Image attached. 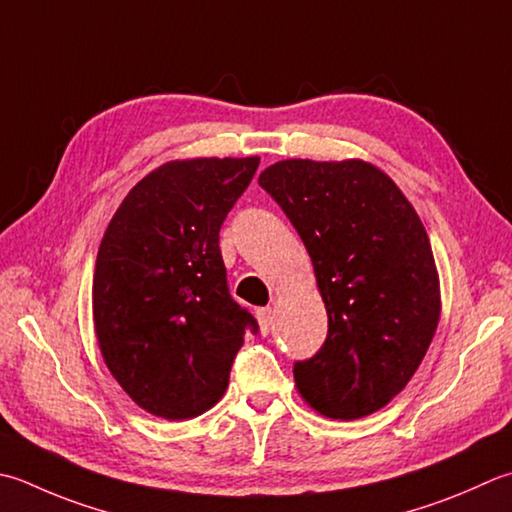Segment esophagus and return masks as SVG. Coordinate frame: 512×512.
Listing matches in <instances>:
<instances>
[{
  "label": "esophagus",
  "mask_w": 512,
  "mask_h": 512,
  "mask_svg": "<svg viewBox=\"0 0 512 512\" xmlns=\"http://www.w3.org/2000/svg\"><path fill=\"white\" fill-rule=\"evenodd\" d=\"M257 322L262 333L268 335L273 330V308H257Z\"/></svg>",
  "instance_id": "34e87169"
}]
</instances>
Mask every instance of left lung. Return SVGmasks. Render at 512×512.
Wrapping results in <instances>:
<instances>
[{"mask_svg": "<svg viewBox=\"0 0 512 512\" xmlns=\"http://www.w3.org/2000/svg\"><path fill=\"white\" fill-rule=\"evenodd\" d=\"M259 186L302 237L328 313L324 346L295 362L299 395L330 419L375 413L415 375L442 310L422 219L362 159H284Z\"/></svg>", "mask_w": 512, "mask_h": 512, "instance_id": "obj_1", "label": "left lung"}]
</instances>
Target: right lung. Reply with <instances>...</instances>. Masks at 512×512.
Returning <instances> with one entry per match:
<instances>
[{"label": "right lung", "instance_id": "add662e5", "mask_svg": "<svg viewBox=\"0 0 512 512\" xmlns=\"http://www.w3.org/2000/svg\"><path fill=\"white\" fill-rule=\"evenodd\" d=\"M259 157L168 162L124 197L99 244L93 319L102 357L133 402L193 419L226 393L255 317L228 293L219 228Z\"/></svg>", "mask_w": 512, "mask_h": 512}]
</instances>
